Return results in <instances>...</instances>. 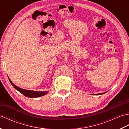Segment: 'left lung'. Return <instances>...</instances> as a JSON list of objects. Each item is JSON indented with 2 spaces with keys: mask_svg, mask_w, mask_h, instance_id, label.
Listing matches in <instances>:
<instances>
[{
  "mask_svg": "<svg viewBox=\"0 0 129 129\" xmlns=\"http://www.w3.org/2000/svg\"><path fill=\"white\" fill-rule=\"evenodd\" d=\"M105 92H104V93H100V94H96V95H102V94H105ZM94 95H95V94H94Z\"/></svg>",
  "mask_w": 129,
  "mask_h": 129,
  "instance_id": "obj_1",
  "label": "left lung"
}]
</instances>
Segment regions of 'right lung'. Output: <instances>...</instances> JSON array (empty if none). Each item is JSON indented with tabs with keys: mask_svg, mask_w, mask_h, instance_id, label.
Here are the masks:
<instances>
[{
	"mask_svg": "<svg viewBox=\"0 0 129 129\" xmlns=\"http://www.w3.org/2000/svg\"><path fill=\"white\" fill-rule=\"evenodd\" d=\"M8 79H9L11 84L12 85L13 87H14L15 89L17 90L18 91L21 93V94H23L24 95H25L26 97L37 98V97L42 96H43V95H45V94H46L48 92V91H31V90H25V89L20 88V87H18L17 86H16L14 84L9 78H8Z\"/></svg>",
	"mask_w": 129,
	"mask_h": 129,
	"instance_id": "1",
	"label": "right lung"
}]
</instances>
